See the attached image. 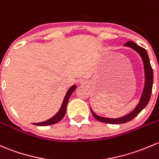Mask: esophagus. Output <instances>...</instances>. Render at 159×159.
Here are the masks:
<instances>
[{
  "label": "esophagus",
  "mask_w": 159,
  "mask_h": 159,
  "mask_svg": "<svg viewBox=\"0 0 159 159\" xmlns=\"http://www.w3.org/2000/svg\"><path fill=\"white\" fill-rule=\"evenodd\" d=\"M79 84L80 85H81V86H87V85H88V84H89V82H88V81H87V80L82 79L79 81Z\"/></svg>",
  "instance_id": "esophagus-1"
}]
</instances>
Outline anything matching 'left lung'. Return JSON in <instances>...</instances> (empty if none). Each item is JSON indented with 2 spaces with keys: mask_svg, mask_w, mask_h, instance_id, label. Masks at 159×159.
<instances>
[{
  "mask_svg": "<svg viewBox=\"0 0 159 159\" xmlns=\"http://www.w3.org/2000/svg\"><path fill=\"white\" fill-rule=\"evenodd\" d=\"M126 47L131 48L134 51H136L142 58V61L143 63V68H144V75H145V82L144 88H143V92H142L141 97H140L139 101L138 104L136 105V107L134 108L129 113L124 115L123 116H120L118 118H109V117H103L97 115L91 107V111L92 113L93 116H94L95 119H97L102 123H110V124H121V123H127L136 116L140 112L142 111L148 104L150 98L152 94V90L153 84V71L151 65H150L149 58H148V53L146 50L141 46H138L136 43H133L132 41H129L124 45Z\"/></svg>",
  "mask_w": 159,
  "mask_h": 159,
  "instance_id": "1",
  "label": "left lung"
}]
</instances>
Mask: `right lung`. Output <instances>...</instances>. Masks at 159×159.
I'll list each match as a JSON object with an SVG mask.
<instances>
[{"label":"right lung","mask_w":159,"mask_h":159,"mask_svg":"<svg viewBox=\"0 0 159 159\" xmlns=\"http://www.w3.org/2000/svg\"><path fill=\"white\" fill-rule=\"evenodd\" d=\"M77 86L76 85H72L69 89L67 91L66 96H65L64 100H63L62 103H61V106L60 107V109L57 112L55 116H53L52 117H51L50 119L46 120V121L43 122H40V123H33L36 126H49V125H52L55 124V123H57L58 122L61 121L62 120V118L65 116V114L66 113V107H67V104H68V100H69L70 96L71 95V93L75 91V90L76 89Z\"/></svg>","instance_id":"1"}]
</instances>
